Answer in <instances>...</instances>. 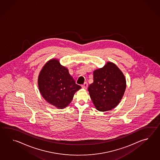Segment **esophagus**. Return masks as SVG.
Masks as SVG:
<instances>
[{"label":"esophagus","mask_w":160,"mask_h":160,"mask_svg":"<svg viewBox=\"0 0 160 160\" xmlns=\"http://www.w3.org/2000/svg\"><path fill=\"white\" fill-rule=\"evenodd\" d=\"M88 86V84L87 82H85L83 85H81L82 88H87Z\"/></svg>","instance_id":"34e87169"}]
</instances>
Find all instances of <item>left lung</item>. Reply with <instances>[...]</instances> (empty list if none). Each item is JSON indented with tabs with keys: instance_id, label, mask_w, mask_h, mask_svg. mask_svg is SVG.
<instances>
[{
	"instance_id": "obj_1",
	"label": "left lung",
	"mask_w": 160,
	"mask_h": 160,
	"mask_svg": "<svg viewBox=\"0 0 160 160\" xmlns=\"http://www.w3.org/2000/svg\"><path fill=\"white\" fill-rule=\"evenodd\" d=\"M126 80L117 66L108 62L93 72V82L89 85V94L96 109L105 112L114 108L122 98Z\"/></svg>"
}]
</instances>
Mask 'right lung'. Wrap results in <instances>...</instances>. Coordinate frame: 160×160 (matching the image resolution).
Returning <instances> with one entry per match:
<instances>
[{"instance_id":"obj_1","label":"right lung","mask_w":160,"mask_h":160,"mask_svg":"<svg viewBox=\"0 0 160 160\" xmlns=\"http://www.w3.org/2000/svg\"><path fill=\"white\" fill-rule=\"evenodd\" d=\"M38 87L42 97L59 109L68 105L75 92L81 88L75 83L68 68L55 59L48 62L41 70Z\"/></svg>"}]
</instances>
